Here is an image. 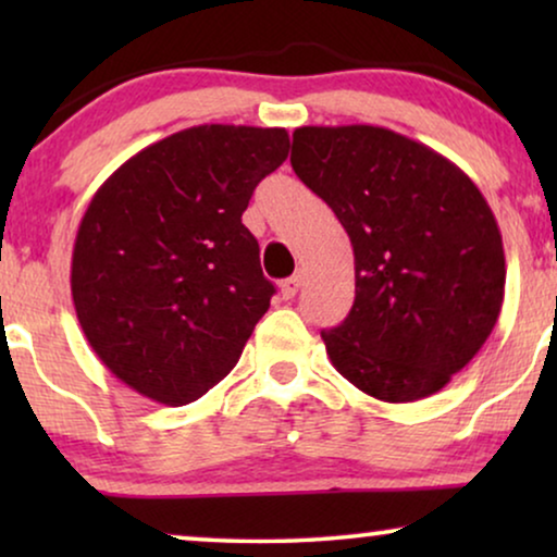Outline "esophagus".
<instances>
[{
    "mask_svg": "<svg viewBox=\"0 0 557 557\" xmlns=\"http://www.w3.org/2000/svg\"><path fill=\"white\" fill-rule=\"evenodd\" d=\"M299 288H301V276H292V278L281 281V296H284V299H294Z\"/></svg>",
    "mask_w": 557,
    "mask_h": 557,
    "instance_id": "34e87169",
    "label": "esophagus"
}]
</instances>
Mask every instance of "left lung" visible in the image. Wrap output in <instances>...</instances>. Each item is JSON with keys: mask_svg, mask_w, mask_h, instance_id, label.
<instances>
[{"mask_svg": "<svg viewBox=\"0 0 557 557\" xmlns=\"http://www.w3.org/2000/svg\"><path fill=\"white\" fill-rule=\"evenodd\" d=\"M292 166L355 248V304L322 332L332 364L385 403L438 393L482 349L505 299L484 195L444 154L370 124L296 128Z\"/></svg>", "mask_w": 557, "mask_h": 557, "instance_id": "left-lung-1", "label": "left lung"}]
</instances>
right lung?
<instances>
[{
  "label": "right lung",
  "instance_id": "add662e5",
  "mask_svg": "<svg viewBox=\"0 0 557 557\" xmlns=\"http://www.w3.org/2000/svg\"><path fill=\"white\" fill-rule=\"evenodd\" d=\"M286 157V128L202 124L98 187L73 246L75 314L98 360L144 398H200L269 311L273 284L240 218Z\"/></svg>",
  "mask_w": 557,
  "mask_h": 557
}]
</instances>
